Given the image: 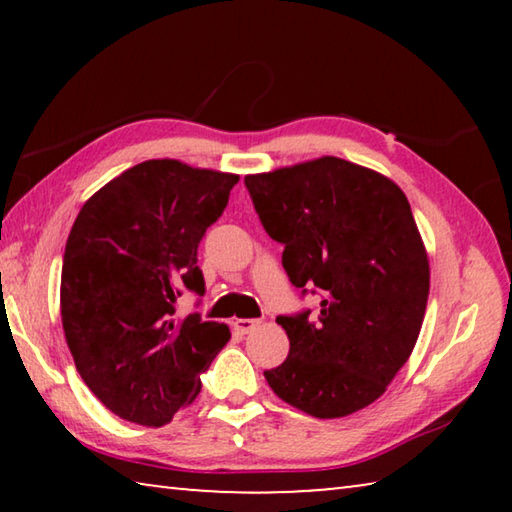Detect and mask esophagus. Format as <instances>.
<instances>
[{
    "label": "esophagus",
    "instance_id": "1",
    "mask_svg": "<svg viewBox=\"0 0 512 512\" xmlns=\"http://www.w3.org/2000/svg\"><path fill=\"white\" fill-rule=\"evenodd\" d=\"M232 327H235L237 334H250L259 327V320H255V318H237L235 323H232Z\"/></svg>",
    "mask_w": 512,
    "mask_h": 512
}]
</instances>
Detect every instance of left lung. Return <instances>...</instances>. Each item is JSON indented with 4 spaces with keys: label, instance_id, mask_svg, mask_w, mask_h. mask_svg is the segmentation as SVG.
I'll return each instance as SVG.
<instances>
[{
    "label": "left lung",
    "instance_id": "8db88e82",
    "mask_svg": "<svg viewBox=\"0 0 512 512\" xmlns=\"http://www.w3.org/2000/svg\"><path fill=\"white\" fill-rule=\"evenodd\" d=\"M293 287L320 309L277 316L289 357L264 370L273 393L314 418H345L384 395L418 341L429 259L411 205L381 173L325 158L246 176Z\"/></svg>",
    "mask_w": 512,
    "mask_h": 512
}]
</instances>
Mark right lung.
Wrapping results in <instances>:
<instances>
[{
    "instance_id": "add662e5",
    "label": "right lung",
    "mask_w": 512,
    "mask_h": 512,
    "mask_svg": "<svg viewBox=\"0 0 512 512\" xmlns=\"http://www.w3.org/2000/svg\"><path fill=\"white\" fill-rule=\"evenodd\" d=\"M237 183L235 173L146 160L76 216L60 277L65 339L85 384L121 420L171 422L230 341L228 325L178 320L176 300L205 293L198 244Z\"/></svg>"
}]
</instances>
